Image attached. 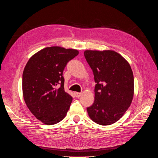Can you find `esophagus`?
Returning a JSON list of instances; mask_svg holds the SVG:
<instances>
[{"mask_svg": "<svg viewBox=\"0 0 158 158\" xmlns=\"http://www.w3.org/2000/svg\"><path fill=\"white\" fill-rule=\"evenodd\" d=\"M74 94H75V95H76V98H80V95H82V93H78V92H75L74 93Z\"/></svg>", "mask_w": 158, "mask_h": 158, "instance_id": "obj_1", "label": "esophagus"}]
</instances>
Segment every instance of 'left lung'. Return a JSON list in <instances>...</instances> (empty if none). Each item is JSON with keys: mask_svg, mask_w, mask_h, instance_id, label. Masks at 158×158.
<instances>
[{"mask_svg": "<svg viewBox=\"0 0 158 158\" xmlns=\"http://www.w3.org/2000/svg\"><path fill=\"white\" fill-rule=\"evenodd\" d=\"M92 69L95 100L87 108L89 118L100 125H112L127 111L134 96V76L128 61L112 50H85Z\"/></svg>", "mask_w": 158, "mask_h": 158, "instance_id": "8db88e82", "label": "left lung"}]
</instances>
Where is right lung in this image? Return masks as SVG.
Returning a JSON list of instances; mask_svg holds the SVG:
<instances>
[{
  "instance_id": "add662e5",
  "label": "right lung",
  "mask_w": 158,
  "mask_h": 158,
  "mask_svg": "<svg viewBox=\"0 0 158 158\" xmlns=\"http://www.w3.org/2000/svg\"><path fill=\"white\" fill-rule=\"evenodd\" d=\"M78 50L53 46L40 50L27 61L22 75L27 107L41 123L52 125L65 117L73 98L65 92L63 70Z\"/></svg>"
}]
</instances>
